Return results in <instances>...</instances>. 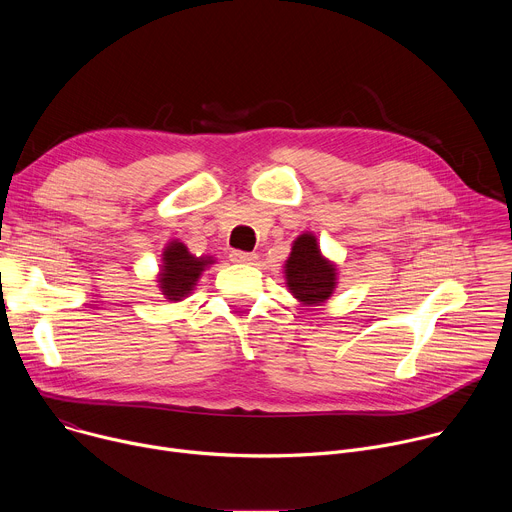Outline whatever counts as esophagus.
<instances>
[{
  "label": "esophagus",
  "mask_w": 512,
  "mask_h": 512,
  "mask_svg": "<svg viewBox=\"0 0 512 512\" xmlns=\"http://www.w3.org/2000/svg\"><path fill=\"white\" fill-rule=\"evenodd\" d=\"M231 259L235 263H245V265H251L257 261V253H245V251H233L231 253Z\"/></svg>",
  "instance_id": "1"
}]
</instances>
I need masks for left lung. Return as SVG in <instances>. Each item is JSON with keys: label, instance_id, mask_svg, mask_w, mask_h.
Returning <instances> with one entry per match:
<instances>
[{"label": "left lung", "instance_id": "1", "mask_svg": "<svg viewBox=\"0 0 512 512\" xmlns=\"http://www.w3.org/2000/svg\"><path fill=\"white\" fill-rule=\"evenodd\" d=\"M283 269L291 296L304 306H320L334 294L338 283L336 265L320 253L312 233H304L294 241Z\"/></svg>", "mask_w": 512, "mask_h": 512}]
</instances>
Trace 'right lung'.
I'll use <instances>...</instances> for the list:
<instances>
[{
  "label": "right lung",
  "mask_w": 512,
  "mask_h": 512,
  "mask_svg": "<svg viewBox=\"0 0 512 512\" xmlns=\"http://www.w3.org/2000/svg\"><path fill=\"white\" fill-rule=\"evenodd\" d=\"M212 257H196L180 241H170L162 253V267L158 287L170 302H180L192 294V289L202 271L212 265Z\"/></svg>",
  "instance_id": "add662e5"
}]
</instances>
